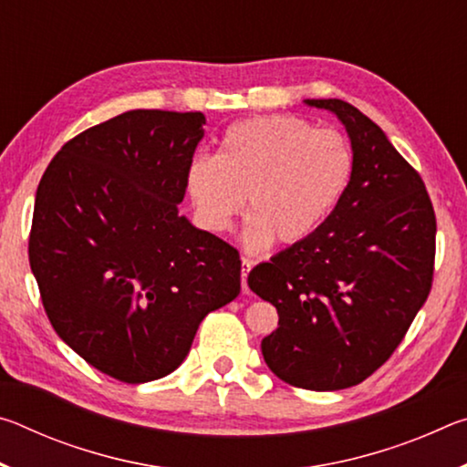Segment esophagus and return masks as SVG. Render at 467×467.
<instances>
[{"label":"esophagus","instance_id":"esophagus-1","mask_svg":"<svg viewBox=\"0 0 467 467\" xmlns=\"http://www.w3.org/2000/svg\"><path fill=\"white\" fill-rule=\"evenodd\" d=\"M251 267H253V262H251V259L243 257V262H241V286H243V292H249V286H247V275H249V272H251Z\"/></svg>","mask_w":467,"mask_h":467}]
</instances>
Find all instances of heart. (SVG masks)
<instances>
[{
    "mask_svg": "<svg viewBox=\"0 0 467 467\" xmlns=\"http://www.w3.org/2000/svg\"><path fill=\"white\" fill-rule=\"evenodd\" d=\"M354 156L342 131L313 130L298 117L270 115L234 123L216 158H195L187 193L200 223L228 231L247 197L243 241L262 251L296 244L326 223L352 177Z\"/></svg>",
    "mask_w": 467,
    "mask_h": 467,
    "instance_id": "obj_1",
    "label": "heart"
}]
</instances>
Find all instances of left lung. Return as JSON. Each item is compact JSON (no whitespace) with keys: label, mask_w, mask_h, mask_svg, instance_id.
<instances>
[{"label":"left lung","mask_w":467,"mask_h":467,"mask_svg":"<svg viewBox=\"0 0 467 467\" xmlns=\"http://www.w3.org/2000/svg\"><path fill=\"white\" fill-rule=\"evenodd\" d=\"M344 123L354 167L342 200L317 231L249 274L278 309L262 339L272 373L295 387L358 385L391 357L429 298L437 218L420 175L357 107L305 100Z\"/></svg>","instance_id":"obj_1"}]
</instances>
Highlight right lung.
Listing matches in <instances>:
<instances>
[{"mask_svg": "<svg viewBox=\"0 0 467 467\" xmlns=\"http://www.w3.org/2000/svg\"><path fill=\"white\" fill-rule=\"evenodd\" d=\"M202 113L138 109L82 131L36 189L28 259L47 317L123 383L167 377L210 311L239 296V251L179 205Z\"/></svg>", "mask_w": 467, "mask_h": 467, "instance_id": "1", "label": "right lung"}]
</instances>
